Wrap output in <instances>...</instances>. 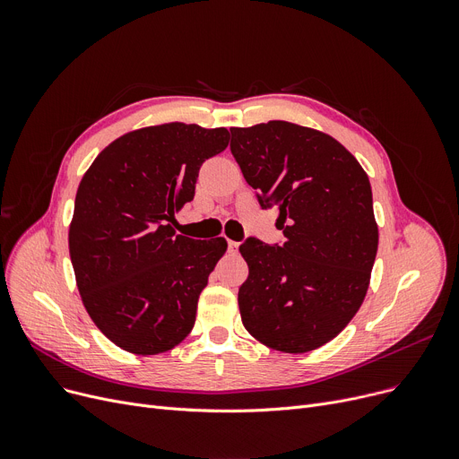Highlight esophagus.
<instances>
[{"label": "esophagus", "instance_id": "34e87169", "mask_svg": "<svg viewBox=\"0 0 459 459\" xmlns=\"http://www.w3.org/2000/svg\"><path fill=\"white\" fill-rule=\"evenodd\" d=\"M227 246H229V251H230V253H236V251H238V247H239V244H238V242H234V239H229Z\"/></svg>", "mask_w": 459, "mask_h": 459}]
</instances>
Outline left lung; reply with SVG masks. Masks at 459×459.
Masks as SVG:
<instances>
[{"mask_svg":"<svg viewBox=\"0 0 459 459\" xmlns=\"http://www.w3.org/2000/svg\"><path fill=\"white\" fill-rule=\"evenodd\" d=\"M230 152L262 208H277L282 244L247 238L238 305L256 341L305 353L333 341L363 303L377 253L372 187L327 134L270 120L230 128Z\"/></svg>","mask_w":459,"mask_h":459,"instance_id":"8db88e82","label":"left lung"}]
</instances>
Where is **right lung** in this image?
<instances>
[{
	"label": "right lung",
	"instance_id": "1",
	"mask_svg": "<svg viewBox=\"0 0 459 459\" xmlns=\"http://www.w3.org/2000/svg\"><path fill=\"white\" fill-rule=\"evenodd\" d=\"M229 130L171 123L130 132L83 175L68 232L76 284L108 339L137 355L180 344L195 324L225 238L177 234L201 165L227 149Z\"/></svg>",
	"mask_w": 459,
	"mask_h": 459
}]
</instances>
